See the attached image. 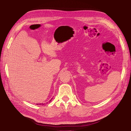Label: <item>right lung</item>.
Segmentation results:
<instances>
[{"instance_id":"right-lung-1","label":"right lung","mask_w":131,"mask_h":131,"mask_svg":"<svg viewBox=\"0 0 131 131\" xmlns=\"http://www.w3.org/2000/svg\"><path fill=\"white\" fill-rule=\"evenodd\" d=\"M52 100H53V99H52H52H51V100H50V101H49V102H50L51 101H52ZM47 103H48V102H47ZM44 104H45V103H40V104H37V105H38V104H39V105H41V104H42V105H44Z\"/></svg>"}]
</instances>
